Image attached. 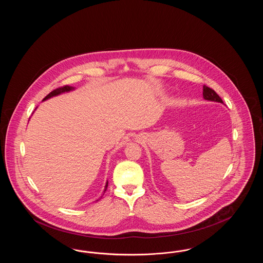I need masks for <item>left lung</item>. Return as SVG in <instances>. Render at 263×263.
<instances>
[{
	"label": "left lung",
	"mask_w": 263,
	"mask_h": 263,
	"mask_svg": "<svg viewBox=\"0 0 263 263\" xmlns=\"http://www.w3.org/2000/svg\"><path fill=\"white\" fill-rule=\"evenodd\" d=\"M203 98H204V100L224 103L222 99L216 93V91L214 89L209 87H206V86H203Z\"/></svg>",
	"instance_id": "8db88e82"
}]
</instances>
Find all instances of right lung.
<instances>
[{
    "mask_svg": "<svg viewBox=\"0 0 263 263\" xmlns=\"http://www.w3.org/2000/svg\"><path fill=\"white\" fill-rule=\"evenodd\" d=\"M72 90H75V88H74V87H70V86H65V87H63V88H56V89H54L53 91H51L49 95H47V96H46V97L43 99V101H44V100H49V99L53 98V97H57V96H59V95L65 93V92H69V91H72ZM35 109H36V108H35ZM107 185H108V181H106V183H105V186H104L103 193H102V195L100 196V198L103 196L104 192L106 191V189H107ZM99 200H100V198H99Z\"/></svg>",
    "mask_w": 263,
    "mask_h": 263,
    "instance_id": "right-lung-1",
    "label": "right lung"
}]
</instances>
